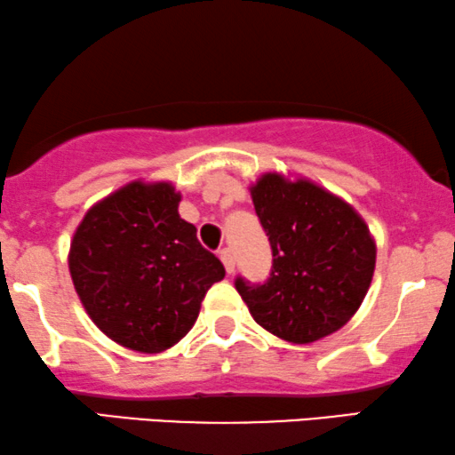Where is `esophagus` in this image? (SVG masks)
Wrapping results in <instances>:
<instances>
[{
    "instance_id": "esophagus-1",
    "label": "esophagus",
    "mask_w": 455,
    "mask_h": 455,
    "mask_svg": "<svg viewBox=\"0 0 455 455\" xmlns=\"http://www.w3.org/2000/svg\"><path fill=\"white\" fill-rule=\"evenodd\" d=\"M220 260L224 262V268H227L228 275L235 273V254L231 247H224V250H220Z\"/></svg>"
}]
</instances>
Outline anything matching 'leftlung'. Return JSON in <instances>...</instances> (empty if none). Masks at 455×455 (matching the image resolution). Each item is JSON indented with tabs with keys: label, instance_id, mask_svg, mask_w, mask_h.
Returning a JSON list of instances; mask_svg holds the SVG:
<instances>
[{
	"label": "left lung",
	"instance_id": "8db88e82",
	"mask_svg": "<svg viewBox=\"0 0 455 455\" xmlns=\"http://www.w3.org/2000/svg\"><path fill=\"white\" fill-rule=\"evenodd\" d=\"M256 214L273 250L264 283L235 287L264 330L308 344L347 323L370 290L376 245L361 216L308 180L267 174L251 187Z\"/></svg>",
	"mask_w": 455,
	"mask_h": 455
}]
</instances>
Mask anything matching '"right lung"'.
Returning a JSON list of instances; mask_svg holds the SVG:
<instances>
[{"instance_id": "obj_1", "label": "right lung", "mask_w": 455, "mask_h": 455, "mask_svg": "<svg viewBox=\"0 0 455 455\" xmlns=\"http://www.w3.org/2000/svg\"><path fill=\"white\" fill-rule=\"evenodd\" d=\"M168 182L132 185L96 204L75 231L68 270L100 331L125 348L159 353L197 321L224 267L178 216Z\"/></svg>"}]
</instances>
